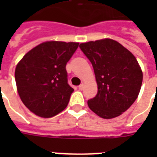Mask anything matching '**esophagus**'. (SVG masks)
Returning a JSON list of instances; mask_svg holds the SVG:
<instances>
[{
  "instance_id": "1",
  "label": "esophagus",
  "mask_w": 157,
  "mask_h": 157,
  "mask_svg": "<svg viewBox=\"0 0 157 157\" xmlns=\"http://www.w3.org/2000/svg\"><path fill=\"white\" fill-rule=\"evenodd\" d=\"M83 88H84V84H83V83H82L81 85L79 86V89H80V90H82Z\"/></svg>"
}]
</instances>
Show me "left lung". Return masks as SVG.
<instances>
[{
	"instance_id": "1",
	"label": "left lung",
	"mask_w": 157,
	"mask_h": 157,
	"mask_svg": "<svg viewBox=\"0 0 157 157\" xmlns=\"http://www.w3.org/2000/svg\"><path fill=\"white\" fill-rule=\"evenodd\" d=\"M80 48L92 63L98 84L89 109L102 118L121 115L138 98L143 73L137 59L121 44L111 39L82 43Z\"/></svg>"
}]
</instances>
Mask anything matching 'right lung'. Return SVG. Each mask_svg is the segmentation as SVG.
Instances as JSON below:
<instances>
[{
    "instance_id": "right-lung-1",
    "label": "right lung",
    "mask_w": 157,
    "mask_h": 157,
    "mask_svg": "<svg viewBox=\"0 0 157 157\" xmlns=\"http://www.w3.org/2000/svg\"><path fill=\"white\" fill-rule=\"evenodd\" d=\"M79 43L47 41L32 48L17 63V89L23 104L37 116L51 118L68 105L74 89L65 65Z\"/></svg>"
}]
</instances>
